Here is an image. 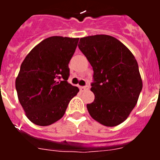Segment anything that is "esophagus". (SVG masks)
Returning <instances> with one entry per match:
<instances>
[{
  "instance_id": "34e87169",
  "label": "esophagus",
  "mask_w": 160,
  "mask_h": 160,
  "mask_svg": "<svg viewBox=\"0 0 160 160\" xmlns=\"http://www.w3.org/2000/svg\"><path fill=\"white\" fill-rule=\"evenodd\" d=\"M89 88H90V87H89V86H86V87H79V89H80V90H81V91H86V90H89Z\"/></svg>"
}]
</instances>
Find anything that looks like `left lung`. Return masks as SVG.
I'll return each instance as SVG.
<instances>
[{
  "instance_id": "obj_1",
  "label": "left lung",
  "mask_w": 160,
  "mask_h": 160,
  "mask_svg": "<svg viewBox=\"0 0 160 160\" xmlns=\"http://www.w3.org/2000/svg\"><path fill=\"white\" fill-rule=\"evenodd\" d=\"M79 49L94 70L90 90L94 100L87 104L89 114L106 127H115L128 118L138 102L142 81L138 62L125 45L109 35L80 39Z\"/></svg>"
}]
</instances>
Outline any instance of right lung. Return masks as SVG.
<instances>
[{"mask_svg": "<svg viewBox=\"0 0 160 160\" xmlns=\"http://www.w3.org/2000/svg\"><path fill=\"white\" fill-rule=\"evenodd\" d=\"M79 38L49 37L27 54L15 86L25 115L32 123L49 126L62 118L79 89L68 82V64Z\"/></svg>", "mask_w": 160, "mask_h": 160, "instance_id": "1", "label": "right lung"}]
</instances>
